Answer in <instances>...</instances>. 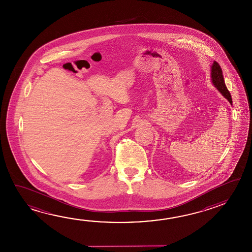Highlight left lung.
<instances>
[{
  "label": "left lung",
  "instance_id": "1",
  "mask_svg": "<svg viewBox=\"0 0 252 252\" xmlns=\"http://www.w3.org/2000/svg\"><path fill=\"white\" fill-rule=\"evenodd\" d=\"M211 81L214 86L220 91V93L232 105L231 95L229 91H227V87L223 78L222 70L220 66L216 62H213L211 66Z\"/></svg>",
  "mask_w": 252,
  "mask_h": 252
}]
</instances>
